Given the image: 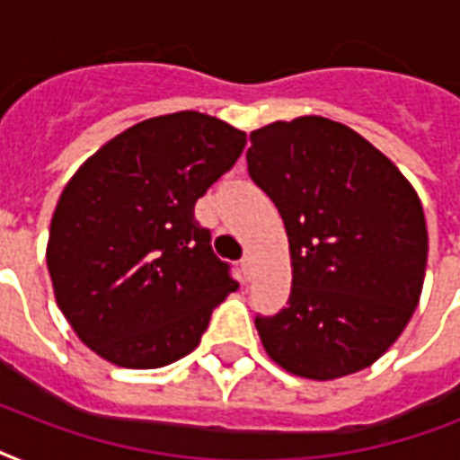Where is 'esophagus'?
Masks as SVG:
<instances>
[{
  "label": "esophagus",
  "instance_id": "obj_1",
  "mask_svg": "<svg viewBox=\"0 0 460 460\" xmlns=\"http://www.w3.org/2000/svg\"><path fill=\"white\" fill-rule=\"evenodd\" d=\"M241 274H243V279L245 281H251V260H248V258H243V260H241Z\"/></svg>",
  "mask_w": 460,
  "mask_h": 460
}]
</instances>
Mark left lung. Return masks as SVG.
<instances>
[{"label": "left lung", "mask_w": 460, "mask_h": 460, "mask_svg": "<svg viewBox=\"0 0 460 460\" xmlns=\"http://www.w3.org/2000/svg\"><path fill=\"white\" fill-rule=\"evenodd\" d=\"M251 143L248 173L279 209L294 267L287 307L255 317L262 346L320 382L370 367L420 301V198L392 159L332 119L274 121Z\"/></svg>", "instance_id": "left-lung-1"}]
</instances>
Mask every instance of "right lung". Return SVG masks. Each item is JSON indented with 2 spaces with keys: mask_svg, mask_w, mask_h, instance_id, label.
<instances>
[{
  "mask_svg": "<svg viewBox=\"0 0 460 460\" xmlns=\"http://www.w3.org/2000/svg\"><path fill=\"white\" fill-rule=\"evenodd\" d=\"M243 147L234 126L176 111L126 128L71 176L49 224L47 270L59 310L97 356L150 370L200 343L238 281L195 202Z\"/></svg>",
  "mask_w": 460,
  "mask_h": 460,
  "instance_id": "obj_1",
  "label": "right lung"
}]
</instances>
